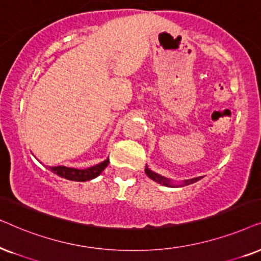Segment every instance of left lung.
Wrapping results in <instances>:
<instances>
[{"mask_svg":"<svg viewBox=\"0 0 261 261\" xmlns=\"http://www.w3.org/2000/svg\"><path fill=\"white\" fill-rule=\"evenodd\" d=\"M145 174H147L149 178L154 180V181L161 184V185L163 186H167V187H175V186H185V185H190V184H193L198 181V180L201 179V176H198V178H193V179H190V180H185L181 185H175V184H173L171 180L165 178V176L160 175L158 174V173H154L152 171H150V169L148 168V166H145Z\"/></svg>","mask_w":261,"mask_h":261,"instance_id":"left-lung-1","label":"left lung"}]
</instances>
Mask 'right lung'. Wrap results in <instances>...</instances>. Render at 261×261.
Wrapping results in <instances>:
<instances>
[{"mask_svg":"<svg viewBox=\"0 0 261 261\" xmlns=\"http://www.w3.org/2000/svg\"><path fill=\"white\" fill-rule=\"evenodd\" d=\"M109 162L110 160L106 159L105 161L99 163V165L89 167V168H86V169H76V168H70V167H65V166L48 167V169H50L51 172H54L55 174L61 176V178L72 180V181H87V180H92L96 178L98 175H100V173L106 168L107 165H109Z\"/></svg>","mask_w":261,"mask_h":261,"instance_id":"1","label":"right lung"}]
</instances>
